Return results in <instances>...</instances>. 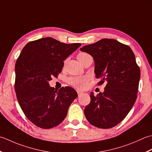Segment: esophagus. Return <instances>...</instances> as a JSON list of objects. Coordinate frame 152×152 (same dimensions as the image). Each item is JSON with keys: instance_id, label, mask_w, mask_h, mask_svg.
I'll list each match as a JSON object with an SVG mask.
<instances>
[{"instance_id": "obj_1", "label": "esophagus", "mask_w": 152, "mask_h": 152, "mask_svg": "<svg viewBox=\"0 0 152 152\" xmlns=\"http://www.w3.org/2000/svg\"><path fill=\"white\" fill-rule=\"evenodd\" d=\"M77 94H78V96H80V95H81L83 93V92H81V91H77Z\"/></svg>"}]
</instances>
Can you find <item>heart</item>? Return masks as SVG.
Listing matches in <instances>:
<instances>
[{"label": "heart", "mask_w": 152, "mask_h": 152, "mask_svg": "<svg viewBox=\"0 0 152 152\" xmlns=\"http://www.w3.org/2000/svg\"><path fill=\"white\" fill-rule=\"evenodd\" d=\"M91 57V56L86 53V52H79L77 54V59L80 61V63L83 62V61L85 60L88 58ZM88 80V77L86 76L83 77H71L67 79V82L69 85L73 86L74 88L77 89L83 90L85 89L87 85V82Z\"/></svg>", "instance_id": "obj_1"}]
</instances>
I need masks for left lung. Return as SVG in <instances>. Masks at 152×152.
<instances>
[{
	"instance_id": "1",
	"label": "left lung",
	"mask_w": 152,
	"mask_h": 152,
	"mask_svg": "<svg viewBox=\"0 0 152 152\" xmlns=\"http://www.w3.org/2000/svg\"><path fill=\"white\" fill-rule=\"evenodd\" d=\"M91 54L95 62V74L106 82L103 93L91 92V102L85 108L88 121L100 129L116 126L125 118L137 100L140 70L128 45L114 39H103L80 48Z\"/></svg>"
}]
</instances>
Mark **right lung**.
I'll return each instance as SVG.
<instances>
[{
    "mask_svg": "<svg viewBox=\"0 0 152 152\" xmlns=\"http://www.w3.org/2000/svg\"><path fill=\"white\" fill-rule=\"evenodd\" d=\"M80 45L46 37L27 43L18 58L14 88L18 103L27 118L39 127L51 129L60 124L78 96L69 86L56 91L48 81L57 78L64 61Z\"/></svg>",
    "mask_w": 152,
    "mask_h": 152,
    "instance_id": "right-lung-1",
    "label": "right lung"
}]
</instances>
